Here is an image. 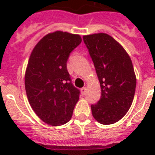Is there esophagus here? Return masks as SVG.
Instances as JSON below:
<instances>
[{
    "label": "esophagus",
    "instance_id": "obj_1",
    "mask_svg": "<svg viewBox=\"0 0 155 155\" xmlns=\"http://www.w3.org/2000/svg\"><path fill=\"white\" fill-rule=\"evenodd\" d=\"M86 90H87V88L85 87H82L81 89H80V92H81V94H82V96H84L85 93H86Z\"/></svg>",
    "mask_w": 155,
    "mask_h": 155
}]
</instances>
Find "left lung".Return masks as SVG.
<instances>
[{
  "instance_id": "8db88e82",
  "label": "left lung",
  "mask_w": 155,
  "mask_h": 155,
  "mask_svg": "<svg viewBox=\"0 0 155 155\" xmlns=\"http://www.w3.org/2000/svg\"><path fill=\"white\" fill-rule=\"evenodd\" d=\"M99 79L101 97L91 105L95 120L102 125L120 120L132 104L136 88L132 61L121 45L104 33L83 36Z\"/></svg>"
}]
</instances>
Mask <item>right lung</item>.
<instances>
[{
  "instance_id": "1",
  "label": "right lung",
  "mask_w": 155,
  "mask_h": 155,
  "mask_svg": "<svg viewBox=\"0 0 155 155\" xmlns=\"http://www.w3.org/2000/svg\"><path fill=\"white\" fill-rule=\"evenodd\" d=\"M81 41L80 35L58 30L45 35L30 54L25 74L26 96L36 115L52 126L68 122L80 99L67 61Z\"/></svg>"
}]
</instances>
